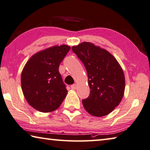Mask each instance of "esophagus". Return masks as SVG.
<instances>
[{
  "label": "esophagus",
  "instance_id": "34e87169",
  "mask_svg": "<svg viewBox=\"0 0 150 150\" xmlns=\"http://www.w3.org/2000/svg\"><path fill=\"white\" fill-rule=\"evenodd\" d=\"M76 87H77L76 84H72L70 86V88L71 89H72V90H76Z\"/></svg>",
  "mask_w": 150,
  "mask_h": 150
}]
</instances>
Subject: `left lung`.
<instances>
[{
    "label": "left lung",
    "instance_id": "obj_1",
    "mask_svg": "<svg viewBox=\"0 0 150 150\" xmlns=\"http://www.w3.org/2000/svg\"><path fill=\"white\" fill-rule=\"evenodd\" d=\"M72 51L87 71L90 93L82 100L85 109L95 117H103L119 105L124 95L125 75L116 59L106 50L89 42L72 47Z\"/></svg>",
    "mask_w": 150,
    "mask_h": 150
}]
</instances>
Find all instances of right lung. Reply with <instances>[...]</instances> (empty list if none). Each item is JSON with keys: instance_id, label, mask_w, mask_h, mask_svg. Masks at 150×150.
Here are the masks:
<instances>
[{"instance_id": "1", "label": "right lung", "mask_w": 150, "mask_h": 150, "mask_svg": "<svg viewBox=\"0 0 150 150\" xmlns=\"http://www.w3.org/2000/svg\"><path fill=\"white\" fill-rule=\"evenodd\" d=\"M70 47L65 45L50 47L34 54L26 63L21 76L23 95L28 103L39 111L59 108L67 94L59 71Z\"/></svg>"}]
</instances>
